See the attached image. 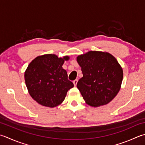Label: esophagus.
Masks as SVG:
<instances>
[{
    "instance_id": "obj_1",
    "label": "esophagus",
    "mask_w": 145,
    "mask_h": 145,
    "mask_svg": "<svg viewBox=\"0 0 145 145\" xmlns=\"http://www.w3.org/2000/svg\"><path fill=\"white\" fill-rule=\"evenodd\" d=\"M77 82H78V80H77V79H75V80H73V84H74L75 86H76V84H77Z\"/></svg>"
}]
</instances>
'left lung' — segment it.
I'll return each mask as SVG.
<instances>
[{"mask_svg":"<svg viewBox=\"0 0 145 145\" xmlns=\"http://www.w3.org/2000/svg\"><path fill=\"white\" fill-rule=\"evenodd\" d=\"M83 76L76 87L86 103L92 107L109 103L121 89L123 71L111 54L90 51L76 57Z\"/></svg>","mask_w":145,"mask_h":145,"instance_id":"obj_1","label":"left lung"}]
</instances>
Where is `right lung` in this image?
<instances>
[{"mask_svg":"<svg viewBox=\"0 0 145 145\" xmlns=\"http://www.w3.org/2000/svg\"><path fill=\"white\" fill-rule=\"evenodd\" d=\"M69 56L58 58L55 54L38 56L24 72L25 83L30 95L41 106L55 107L61 104L73 84L63 69Z\"/></svg>","mask_w":145,"mask_h":145,"instance_id":"add662e5","label":"right lung"}]
</instances>
